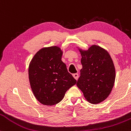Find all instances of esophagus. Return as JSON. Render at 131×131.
I'll use <instances>...</instances> for the list:
<instances>
[{
	"label": "esophagus",
	"mask_w": 131,
	"mask_h": 131,
	"mask_svg": "<svg viewBox=\"0 0 131 131\" xmlns=\"http://www.w3.org/2000/svg\"><path fill=\"white\" fill-rule=\"evenodd\" d=\"M73 77L75 78V79L78 80V78H79V74H78V73H75V74H73Z\"/></svg>",
	"instance_id": "1"
}]
</instances>
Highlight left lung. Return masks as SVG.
I'll return each instance as SVG.
<instances>
[{"instance_id":"left-lung-1","label":"left lung","mask_w":131,"mask_h":131,"mask_svg":"<svg viewBox=\"0 0 131 131\" xmlns=\"http://www.w3.org/2000/svg\"><path fill=\"white\" fill-rule=\"evenodd\" d=\"M79 51L82 68L76 85L89 102L100 103L108 97L113 88L116 76L113 62L109 53L98 46Z\"/></svg>"}]
</instances>
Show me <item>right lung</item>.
<instances>
[{
	"label": "right lung",
	"mask_w": 131,
	"mask_h": 131,
	"mask_svg": "<svg viewBox=\"0 0 131 131\" xmlns=\"http://www.w3.org/2000/svg\"><path fill=\"white\" fill-rule=\"evenodd\" d=\"M63 52L57 46L40 49L29 66V79L34 96L45 105H56L76 83L61 61Z\"/></svg>",
	"instance_id": "1"
}]
</instances>
